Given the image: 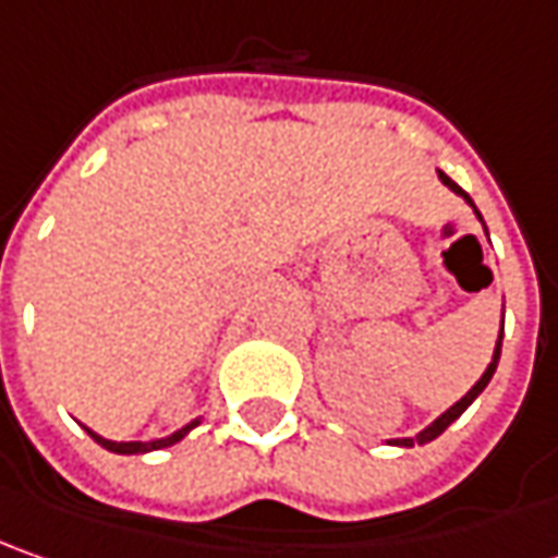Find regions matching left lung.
<instances>
[{
    "label": "left lung",
    "instance_id": "left-lung-1",
    "mask_svg": "<svg viewBox=\"0 0 558 558\" xmlns=\"http://www.w3.org/2000/svg\"><path fill=\"white\" fill-rule=\"evenodd\" d=\"M438 179H441V182H445V184H448V187H451L453 194H460V197H463V201L470 203L472 209H475V203L470 201V194H466V191H463V187H460V184L451 182V179H448V175H445V172H438ZM475 216H478V209H475ZM478 219H482V216H478ZM500 342H504V333H500V339H497V349H494V361H490V364H488V371H485V374H482V379H478V383H475V386H472L470 392L463 395V398H460V401H457V404H453L451 411H445V413H441V416H438V420H435L433 426H426V429H423V433H420V435H413V438H395L392 445H401V448H413V445H426V441H433V438H438V435L445 433V429H448V426H451L453 420H457V416H460V413L466 411V408H470L472 401H475V398H478V395H482V389H485V386H488V383H490V376H494V371H497V361H500Z\"/></svg>",
    "mask_w": 558,
    "mask_h": 558
}]
</instances>
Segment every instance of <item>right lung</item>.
<instances>
[{"label":"right lung","mask_w":558,"mask_h":558,"mask_svg":"<svg viewBox=\"0 0 558 558\" xmlns=\"http://www.w3.org/2000/svg\"><path fill=\"white\" fill-rule=\"evenodd\" d=\"M201 420H194L191 426H184V429H179L175 435H169V438H157V441H107V438H101V435H95L92 429H86L101 448H107V451L113 453H147V451H160V448H169V445H175V441H182L184 435L191 433L194 426H197Z\"/></svg>","instance_id":"add662e5"}]
</instances>
